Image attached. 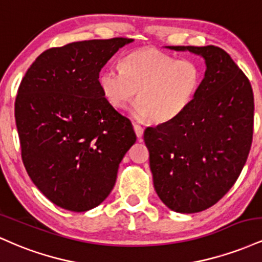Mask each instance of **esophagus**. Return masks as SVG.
Segmentation results:
<instances>
[{
    "instance_id": "1",
    "label": "esophagus",
    "mask_w": 262,
    "mask_h": 262,
    "mask_svg": "<svg viewBox=\"0 0 262 262\" xmlns=\"http://www.w3.org/2000/svg\"><path fill=\"white\" fill-rule=\"evenodd\" d=\"M133 128H134V132L135 134H137L138 138H141L144 134V128L141 127V125L138 124V123H133Z\"/></svg>"
}]
</instances>
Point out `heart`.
Wrapping results in <instances>:
<instances>
[{
	"instance_id": "heart-1",
	"label": "heart",
	"mask_w": 262,
	"mask_h": 262,
	"mask_svg": "<svg viewBox=\"0 0 262 262\" xmlns=\"http://www.w3.org/2000/svg\"><path fill=\"white\" fill-rule=\"evenodd\" d=\"M104 98L114 108L132 107L137 118L166 123L187 110L202 82V70L192 60H179L154 48L135 50L122 61V70L108 68L100 75Z\"/></svg>"
}]
</instances>
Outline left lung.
I'll use <instances>...</instances> for the list:
<instances>
[{
  "label": "left lung",
  "instance_id": "obj_1",
  "mask_svg": "<svg viewBox=\"0 0 262 262\" xmlns=\"http://www.w3.org/2000/svg\"><path fill=\"white\" fill-rule=\"evenodd\" d=\"M166 48L201 55L207 69L187 110L144 132L150 170L165 206L202 212L233 187L244 167L254 132V95L250 81L221 48Z\"/></svg>",
  "mask_w": 262,
  "mask_h": 262
}]
</instances>
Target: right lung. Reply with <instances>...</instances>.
Here are the masks:
<instances>
[{"label":"right lung","mask_w":262,"mask_h":262,"mask_svg":"<svg viewBox=\"0 0 262 262\" xmlns=\"http://www.w3.org/2000/svg\"><path fill=\"white\" fill-rule=\"evenodd\" d=\"M132 41L93 39L52 48L20 82L14 117L23 164L39 191L61 208L86 212L103 202L137 140L98 81L108 60Z\"/></svg>","instance_id":"1"}]
</instances>
